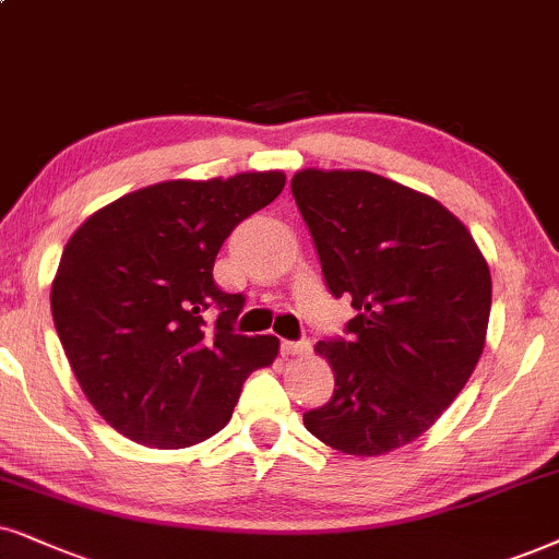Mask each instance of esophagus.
Instances as JSON below:
<instances>
[{
  "label": "esophagus",
  "mask_w": 559,
  "mask_h": 559,
  "mask_svg": "<svg viewBox=\"0 0 559 559\" xmlns=\"http://www.w3.org/2000/svg\"><path fill=\"white\" fill-rule=\"evenodd\" d=\"M309 348H312L309 341H284L281 343V353H284V356H307Z\"/></svg>",
  "instance_id": "esophagus-1"
}]
</instances>
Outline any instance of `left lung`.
Listing matches in <instances>:
<instances>
[{
	"label": "left lung",
	"instance_id": "left-lung-1",
	"mask_svg": "<svg viewBox=\"0 0 559 559\" xmlns=\"http://www.w3.org/2000/svg\"><path fill=\"white\" fill-rule=\"evenodd\" d=\"M292 193L330 294L358 312L348 335L317 343L335 392L304 426L343 454H386L426 433L475 371L490 267L449 209L381 175L301 169Z\"/></svg>",
	"mask_w": 559,
	"mask_h": 559
}]
</instances>
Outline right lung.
Wrapping results in <instances>:
<instances>
[{"mask_svg": "<svg viewBox=\"0 0 559 559\" xmlns=\"http://www.w3.org/2000/svg\"><path fill=\"white\" fill-rule=\"evenodd\" d=\"M284 186L278 169L157 182L92 214L63 247L56 332L118 433L154 449L206 441L229 423L245 379L278 356V337L237 335L245 296L216 286L214 260ZM211 308L219 314L209 329Z\"/></svg>", "mask_w": 559, "mask_h": 559, "instance_id": "right-lung-1", "label": "right lung"}]
</instances>
